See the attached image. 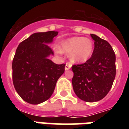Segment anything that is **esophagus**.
<instances>
[{"mask_svg": "<svg viewBox=\"0 0 129 129\" xmlns=\"http://www.w3.org/2000/svg\"><path fill=\"white\" fill-rule=\"evenodd\" d=\"M71 66H72V65L70 64V63H66V67H65V70H68L70 69V68H71Z\"/></svg>", "mask_w": 129, "mask_h": 129, "instance_id": "esophagus-1", "label": "esophagus"}]
</instances>
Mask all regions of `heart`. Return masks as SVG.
<instances>
[{
  "label": "heart",
  "mask_w": 129,
  "mask_h": 129,
  "mask_svg": "<svg viewBox=\"0 0 129 129\" xmlns=\"http://www.w3.org/2000/svg\"><path fill=\"white\" fill-rule=\"evenodd\" d=\"M93 48L92 40L75 37L63 41L60 45V50L63 53L70 54V59L73 63H84L91 56Z\"/></svg>",
  "instance_id": "b5f03b06"
}]
</instances>
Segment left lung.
<instances>
[{"instance_id": "8db88e82", "label": "left lung", "mask_w": 129, "mask_h": 129, "mask_svg": "<svg viewBox=\"0 0 129 129\" xmlns=\"http://www.w3.org/2000/svg\"><path fill=\"white\" fill-rule=\"evenodd\" d=\"M95 41L91 57L82 64L73 65L72 79L77 96L87 102L100 101L110 91L116 75L115 54L106 40L90 34Z\"/></svg>"}]
</instances>
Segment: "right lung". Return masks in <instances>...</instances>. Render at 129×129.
<instances>
[{"instance_id": "obj_1", "label": "right lung", "mask_w": 129, "mask_h": 129, "mask_svg": "<svg viewBox=\"0 0 129 129\" xmlns=\"http://www.w3.org/2000/svg\"><path fill=\"white\" fill-rule=\"evenodd\" d=\"M58 32L32 34L20 43L12 61V80L16 92L26 102L39 104L52 95L56 81L65 71V63L56 64L48 45Z\"/></svg>"}]
</instances>
